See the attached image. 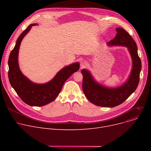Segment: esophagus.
<instances>
[{"mask_svg": "<svg viewBox=\"0 0 151 151\" xmlns=\"http://www.w3.org/2000/svg\"><path fill=\"white\" fill-rule=\"evenodd\" d=\"M87 65H88V63H87V62L86 60H83L81 62V67H85Z\"/></svg>", "mask_w": 151, "mask_h": 151, "instance_id": "1", "label": "esophagus"}]
</instances>
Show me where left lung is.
Returning <instances> with one entry per match:
<instances>
[{
  "label": "left lung",
  "instance_id": "8db88e82",
  "mask_svg": "<svg viewBox=\"0 0 151 151\" xmlns=\"http://www.w3.org/2000/svg\"><path fill=\"white\" fill-rule=\"evenodd\" d=\"M114 38L108 43L109 46L120 45L128 47L133 62L130 75L122 86L116 88H108L94 80L88 70L83 69V90L89 101L97 106L114 107L121 105L136 90L139 81L141 62L138 54L137 46L131 35L125 30L117 28Z\"/></svg>",
  "mask_w": 151,
  "mask_h": 151
}]
</instances>
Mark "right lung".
Masks as SVG:
<instances>
[{"instance_id":"add662e5","label":"right lung","mask_w":151,"mask_h":151,"mask_svg":"<svg viewBox=\"0 0 151 151\" xmlns=\"http://www.w3.org/2000/svg\"><path fill=\"white\" fill-rule=\"evenodd\" d=\"M30 24L18 38L17 43L10 54L9 58V79L12 88L25 104L32 106H42L54 101L62 89L67 79L80 68V63H74L61 70L48 83L39 84L30 81L24 75L18 65V52L22 38L29 32L32 26Z\"/></svg>"}]
</instances>
